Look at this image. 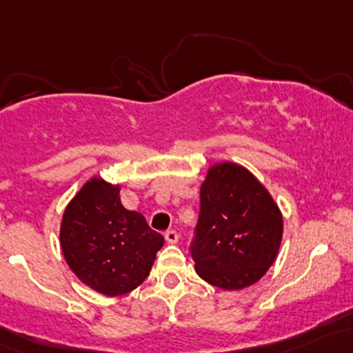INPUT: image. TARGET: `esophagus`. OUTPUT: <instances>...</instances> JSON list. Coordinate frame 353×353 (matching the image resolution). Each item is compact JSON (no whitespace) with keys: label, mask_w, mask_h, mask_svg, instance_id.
Masks as SVG:
<instances>
[{"label":"esophagus","mask_w":353,"mask_h":353,"mask_svg":"<svg viewBox=\"0 0 353 353\" xmlns=\"http://www.w3.org/2000/svg\"><path fill=\"white\" fill-rule=\"evenodd\" d=\"M165 241L169 243V245H176L177 241H179V234H177V231H165Z\"/></svg>","instance_id":"obj_1"}]
</instances>
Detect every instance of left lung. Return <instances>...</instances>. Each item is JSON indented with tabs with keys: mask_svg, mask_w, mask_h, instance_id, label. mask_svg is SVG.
<instances>
[{
	"mask_svg": "<svg viewBox=\"0 0 353 353\" xmlns=\"http://www.w3.org/2000/svg\"><path fill=\"white\" fill-rule=\"evenodd\" d=\"M283 214L253 172L236 162L209 165L192 258L196 273L221 290H243L265 276L280 251Z\"/></svg>",
	"mask_w": 353,
	"mask_h": 353,
	"instance_id": "left-lung-1",
	"label": "left lung"
}]
</instances>
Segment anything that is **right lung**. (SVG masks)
<instances>
[{"mask_svg":"<svg viewBox=\"0 0 353 353\" xmlns=\"http://www.w3.org/2000/svg\"><path fill=\"white\" fill-rule=\"evenodd\" d=\"M162 234L120 201V184L94 176L65 208L60 246L65 261L88 288L105 296L130 293L149 276Z\"/></svg>","mask_w":353,"mask_h":353,"instance_id":"right-lung-1","label":"right lung"}]
</instances>
